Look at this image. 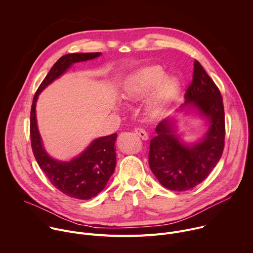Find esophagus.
I'll return each mask as SVG.
<instances>
[{
	"instance_id": "obj_1",
	"label": "esophagus",
	"mask_w": 253,
	"mask_h": 253,
	"mask_svg": "<svg viewBox=\"0 0 253 253\" xmlns=\"http://www.w3.org/2000/svg\"><path fill=\"white\" fill-rule=\"evenodd\" d=\"M134 132H135L139 137H141L142 139H144V141H147V139L149 138V134H148V132H147L144 128H141V127H135Z\"/></svg>"
}]
</instances>
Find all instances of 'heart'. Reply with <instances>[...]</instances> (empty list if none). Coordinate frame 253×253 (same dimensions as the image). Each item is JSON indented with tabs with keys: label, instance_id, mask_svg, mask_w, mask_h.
<instances>
[{
	"label": "heart",
	"instance_id": "1",
	"mask_svg": "<svg viewBox=\"0 0 253 253\" xmlns=\"http://www.w3.org/2000/svg\"><path fill=\"white\" fill-rule=\"evenodd\" d=\"M160 65H149L137 68L128 74L123 84L122 96L126 101L135 102L142 100L151 93L148 108L153 116H159L177 97L181 83L176 76H166Z\"/></svg>",
	"mask_w": 253,
	"mask_h": 253
}]
</instances>
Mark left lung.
I'll use <instances>...</instances> for the list:
<instances>
[{"instance_id": "obj_1", "label": "left lung", "mask_w": 253, "mask_h": 253, "mask_svg": "<svg viewBox=\"0 0 253 253\" xmlns=\"http://www.w3.org/2000/svg\"><path fill=\"white\" fill-rule=\"evenodd\" d=\"M197 114L207 128L198 142L185 143L178 133V120L169 117L156 127L151 139L149 164L153 174L167 189L187 191L203 182L219 162L225 137V117L221 93L214 81L195 60L193 80L176 112Z\"/></svg>"}]
</instances>
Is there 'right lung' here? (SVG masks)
I'll return each mask as SVG.
<instances>
[{"label":"right lung","mask_w":253,"mask_h":253,"mask_svg":"<svg viewBox=\"0 0 253 253\" xmlns=\"http://www.w3.org/2000/svg\"><path fill=\"white\" fill-rule=\"evenodd\" d=\"M100 52L71 53L62 56L46 75L33 98L30 118L31 146L35 159L51 184L69 197L81 200L91 199L99 194L114 174L117 165V133L95 138L89 146L69 162L52 158L46 152L40 135L36 103L38 96L50 83L63 75L76 62L99 57Z\"/></svg>","instance_id":"add662e5"}]
</instances>
